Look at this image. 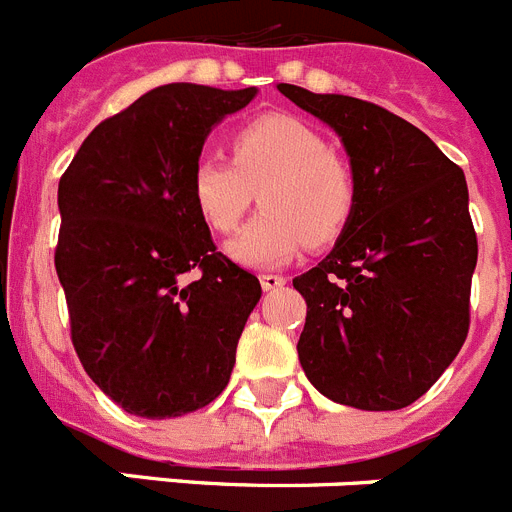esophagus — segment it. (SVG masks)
Returning a JSON list of instances; mask_svg holds the SVG:
<instances>
[{
  "mask_svg": "<svg viewBox=\"0 0 512 512\" xmlns=\"http://www.w3.org/2000/svg\"><path fill=\"white\" fill-rule=\"evenodd\" d=\"M260 286L265 288V291H278V288L286 286V278H283V275H275V273H265V275H260Z\"/></svg>",
  "mask_w": 512,
  "mask_h": 512,
  "instance_id": "34e87169",
  "label": "esophagus"
}]
</instances>
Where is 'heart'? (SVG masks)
<instances>
[{
  "mask_svg": "<svg viewBox=\"0 0 512 512\" xmlns=\"http://www.w3.org/2000/svg\"><path fill=\"white\" fill-rule=\"evenodd\" d=\"M234 164L201 157L190 172V201L219 234L237 229L260 193L262 213L226 244L247 268H281L309 247L335 242L355 211L350 164L332 154L314 126L286 113L260 115L231 136Z\"/></svg>",
  "mask_w": 512,
  "mask_h": 512,
  "instance_id": "heart-1",
  "label": "heart"
}]
</instances>
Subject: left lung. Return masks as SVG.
<instances>
[{"instance_id":"obj_1","label":"left lung","mask_w":512,"mask_h":512,"mask_svg":"<svg viewBox=\"0 0 512 512\" xmlns=\"http://www.w3.org/2000/svg\"><path fill=\"white\" fill-rule=\"evenodd\" d=\"M340 136L355 211L317 268L293 278L306 301V379L355 410H402L459 355L469 332L477 234L461 167L399 115L348 95L278 84Z\"/></svg>"}]
</instances>
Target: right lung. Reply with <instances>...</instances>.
Wrapping results in <instances>:
<instances>
[{"mask_svg":"<svg viewBox=\"0 0 512 512\" xmlns=\"http://www.w3.org/2000/svg\"><path fill=\"white\" fill-rule=\"evenodd\" d=\"M257 90L154 87L84 139L59 182L56 273L84 371L131 415L201 410L229 384L260 281L216 252L190 201L213 126ZM198 267L202 278L179 281Z\"/></svg>","mask_w":512,"mask_h":512,"instance_id":"obj_1","label":"right lung"}]
</instances>
